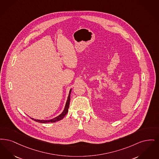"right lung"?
<instances>
[{"label":"right lung","instance_id":"add662e5","mask_svg":"<svg viewBox=\"0 0 159 159\" xmlns=\"http://www.w3.org/2000/svg\"><path fill=\"white\" fill-rule=\"evenodd\" d=\"M71 90L72 89L69 90V95H68V97L67 98V100H66V102L65 104V108L63 109V111H62V113L58 115L57 116L54 117L53 119H48V120H40V119H35L34 118H32L31 117L33 120H34L35 122H39V123H42V124H47V123H50V122H57V121H59L61 120H62V119L63 117L65 116V115L67 114L68 111V108H69V103H70V93H71Z\"/></svg>","mask_w":159,"mask_h":159}]
</instances>
